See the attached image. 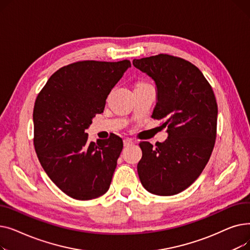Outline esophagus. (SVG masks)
<instances>
[{"instance_id":"34e87169","label":"esophagus","mask_w":250,"mask_h":250,"mask_svg":"<svg viewBox=\"0 0 250 250\" xmlns=\"http://www.w3.org/2000/svg\"><path fill=\"white\" fill-rule=\"evenodd\" d=\"M133 144H134V142H133L132 140H129V139L124 140V146H125V147H128V146H130V145H133Z\"/></svg>"}]
</instances>
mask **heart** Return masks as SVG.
<instances>
[{
	"mask_svg": "<svg viewBox=\"0 0 250 250\" xmlns=\"http://www.w3.org/2000/svg\"><path fill=\"white\" fill-rule=\"evenodd\" d=\"M140 85H143V84H140Z\"/></svg>",
	"mask_w": 250,
	"mask_h": 250,
	"instance_id": "heart-1",
	"label": "heart"
}]
</instances>
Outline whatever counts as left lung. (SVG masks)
Returning <instances> with one entry per match:
<instances>
[{
  "label": "left lung",
  "instance_id": "8db88e82",
  "mask_svg": "<svg viewBox=\"0 0 250 250\" xmlns=\"http://www.w3.org/2000/svg\"><path fill=\"white\" fill-rule=\"evenodd\" d=\"M157 86L152 117L162 120L168 138L139 145L138 173L143 187L157 195H173L196 180L208 162L217 136L218 105L214 91L193 63L160 54L134 60Z\"/></svg>",
  "mask_w": 250,
  "mask_h": 250
}]
</instances>
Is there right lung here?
Returning a JSON list of instances; mask_svg holds the SVG:
<instances>
[{
    "label": "right lung",
    "mask_w": 250,
    "mask_h": 250,
    "mask_svg": "<svg viewBox=\"0 0 250 250\" xmlns=\"http://www.w3.org/2000/svg\"><path fill=\"white\" fill-rule=\"evenodd\" d=\"M130 62L81 61L52 74L34 103L33 144L51 181L75 200L109 188L124 144L118 136L88 142L85 129L104 110L111 89Z\"/></svg>",
    "instance_id": "1"
}]
</instances>
